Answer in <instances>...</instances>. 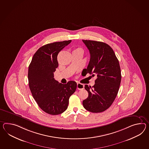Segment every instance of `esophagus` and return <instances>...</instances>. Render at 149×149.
Here are the masks:
<instances>
[{
	"mask_svg": "<svg viewBox=\"0 0 149 149\" xmlns=\"http://www.w3.org/2000/svg\"><path fill=\"white\" fill-rule=\"evenodd\" d=\"M84 86L83 84H80V83L77 84V89H79V90H82V89H84Z\"/></svg>",
	"mask_w": 149,
	"mask_h": 149,
	"instance_id": "1",
	"label": "esophagus"
}]
</instances>
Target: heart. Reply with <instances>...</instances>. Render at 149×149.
I'll return each mask as SVG.
<instances>
[{
    "mask_svg": "<svg viewBox=\"0 0 149 149\" xmlns=\"http://www.w3.org/2000/svg\"><path fill=\"white\" fill-rule=\"evenodd\" d=\"M82 51V49L81 48H75L74 50V51Z\"/></svg>",
    "mask_w": 149,
    "mask_h": 149,
    "instance_id": "heart-1",
    "label": "heart"
}]
</instances>
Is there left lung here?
Masks as SVG:
<instances>
[{
    "instance_id": "1",
    "label": "left lung",
    "mask_w": 149,
    "mask_h": 149,
    "mask_svg": "<svg viewBox=\"0 0 149 149\" xmlns=\"http://www.w3.org/2000/svg\"><path fill=\"white\" fill-rule=\"evenodd\" d=\"M89 49L91 58L82 73L97 76L93 87L85 85L88 97L83 101L84 108L91 113H101L113 104L120 88V63L112 48L103 42L82 40Z\"/></svg>"
}]
</instances>
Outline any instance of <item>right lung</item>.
Returning a JSON list of instances; mask_svg holds the SVG:
<instances>
[{"label": "right lung", "mask_w": 149, "mask_h": 149, "mask_svg": "<svg viewBox=\"0 0 149 149\" xmlns=\"http://www.w3.org/2000/svg\"><path fill=\"white\" fill-rule=\"evenodd\" d=\"M71 41L55 42L41 47L33 55L29 67V84L33 98L41 109L52 115L65 111L69 97L77 87L75 81L62 84L54 78L58 67V53Z\"/></svg>", "instance_id": "add662e5"}]
</instances>
